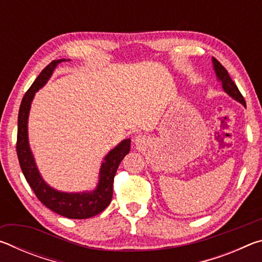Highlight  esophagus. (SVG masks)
<instances>
[{
  "mask_svg": "<svg viewBox=\"0 0 262 262\" xmlns=\"http://www.w3.org/2000/svg\"><path fill=\"white\" fill-rule=\"evenodd\" d=\"M135 144L139 145V147H141V145H143L145 142H147V139H145L144 135H139L135 137Z\"/></svg>",
  "mask_w": 262,
  "mask_h": 262,
  "instance_id": "1",
  "label": "esophagus"
}]
</instances>
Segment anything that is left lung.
<instances>
[{
  "mask_svg": "<svg viewBox=\"0 0 262 262\" xmlns=\"http://www.w3.org/2000/svg\"><path fill=\"white\" fill-rule=\"evenodd\" d=\"M212 63H214V69L217 75V78L222 82V85H223L224 91L229 94L232 97L233 99L238 100L239 103H242L244 106H246V101L244 99L243 95L241 94V91L238 90V88L234 82L230 77V75L228 74V70L225 69L223 66H222L219 61H217L215 57H212Z\"/></svg>",
  "mask_w": 262,
  "mask_h": 262,
  "instance_id": "left-lung-1",
  "label": "left lung"
}]
</instances>
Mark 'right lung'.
Returning <instances> with one entry per match:
<instances>
[{
    "mask_svg": "<svg viewBox=\"0 0 262 262\" xmlns=\"http://www.w3.org/2000/svg\"><path fill=\"white\" fill-rule=\"evenodd\" d=\"M64 60L62 59L52 61L46 68L42 69V72L35 78L32 85L25 92L18 112L16 151L25 179L30 185V187L32 188L35 196L39 199V201L42 205H45L56 214L67 217V219H90V217L103 211L112 200L114 176L117 173L119 164L121 163L123 157L129 152L130 140H123L120 144L117 145L106 155L100 167L98 186L92 192L75 194L57 192L42 180L29 147L28 118L34 94L41 86L45 85L56 64Z\"/></svg>",
    "mask_w": 262,
    "mask_h": 262,
    "instance_id": "obj_1",
    "label": "right lung"
}]
</instances>
